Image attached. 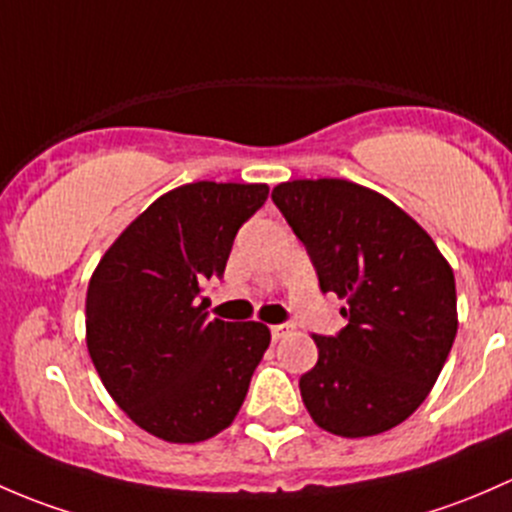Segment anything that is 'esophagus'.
I'll return each mask as SVG.
<instances>
[{
    "mask_svg": "<svg viewBox=\"0 0 512 512\" xmlns=\"http://www.w3.org/2000/svg\"><path fill=\"white\" fill-rule=\"evenodd\" d=\"M288 333H293V325L291 323H281V325H271V337L273 340H281Z\"/></svg>",
    "mask_w": 512,
    "mask_h": 512,
    "instance_id": "34e87169",
    "label": "esophagus"
}]
</instances>
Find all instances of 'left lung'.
<instances>
[{
    "label": "left lung",
    "mask_w": 512,
    "mask_h": 512,
    "mask_svg": "<svg viewBox=\"0 0 512 512\" xmlns=\"http://www.w3.org/2000/svg\"><path fill=\"white\" fill-rule=\"evenodd\" d=\"M273 204L303 241L320 291L347 300L345 328L313 335L300 397L320 429L360 439L409 419L458 330L456 281L431 236L382 194L347 179H293Z\"/></svg>",
    "instance_id": "8db88e82"
}]
</instances>
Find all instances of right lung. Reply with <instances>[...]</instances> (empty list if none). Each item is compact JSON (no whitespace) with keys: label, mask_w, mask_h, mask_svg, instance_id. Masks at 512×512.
<instances>
[{"label":"right lung","mask_w":512,"mask_h":512,"mask_svg":"<svg viewBox=\"0 0 512 512\" xmlns=\"http://www.w3.org/2000/svg\"><path fill=\"white\" fill-rule=\"evenodd\" d=\"M266 184L192 182L162 194L100 258L86 342L105 389L147 434L197 444L234 421L271 333L209 320L202 286L224 276Z\"/></svg>","instance_id":"obj_1"}]
</instances>
